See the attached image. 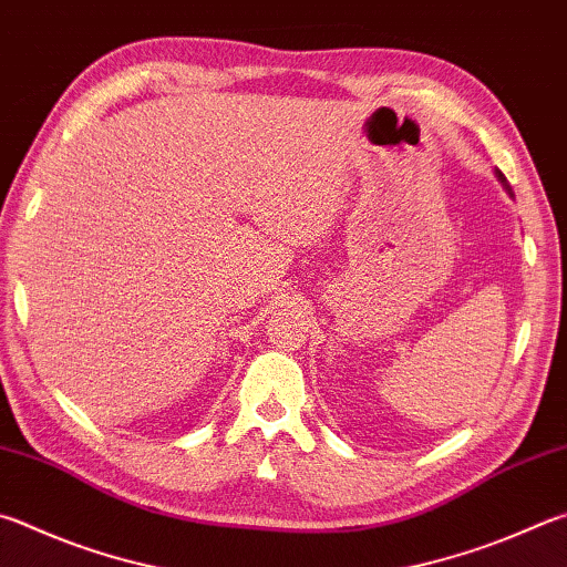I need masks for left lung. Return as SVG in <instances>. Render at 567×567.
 <instances>
[{"label":"left lung","instance_id":"1","mask_svg":"<svg viewBox=\"0 0 567 567\" xmlns=\"http://www.w3.org/2000/svg\"><path fill=\"white\" fill-rule=\"evenodd\" d=\"M496 178L501 181V185H503V188H506L508 190V195H513V190H511V185H508V181H506V176H503V173L496 168Z\"/></svg>","mask_w":567,"mask_h":567}]
</instances>
